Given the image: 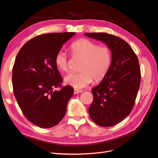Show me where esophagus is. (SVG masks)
Wrapping results in <instances>:
<instances>
[{"instance_id":"34e87169","label":"esophagus","mask_w":158,"mask_h":158,"mask_svg":"<svg viewBox=\"0 0 158 158\" xmlns=\"http://www.w3.org/2000/svg\"><path fill=\"white\" fill-rule=\"evenodd\" d=\"M82 92V90H80V89H74V94H77L81 93Z\"/></svg>"}]
</instances>
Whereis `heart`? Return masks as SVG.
Returning a JSON list of instances; mask_svg holds the SVG:
<instances>
[{
	"label": "heart",
	"mask_w": 158,
	"mask_h": 158,
	"mask_svg": "<svg viewBox=\"0 0 158 158\" xmlns=\"http://www.w3.org/2000/svg\"><path fill=\"white\" fill-rule=\"evenodd\" d=\"M72 54L84 58L78 73L70 72L64 78V82L75 89H82L92 82L102 80L112 64V50L107 46H100L88 39H79L70 46ZM55 64L61 71H67L68 59L66 54L59 51L54 58Z\"/></svg>",
	"instance_id": "obj_1"
}]
</instances>
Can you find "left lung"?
<instances>
[{
	"instance_id": "obj_1",
	"label": "left lung",
	"mask_w": 158,
	"mask_h": 158,
	"mask_svg": "<svg viewBox=\"0 0 158 158\" xmlns=\"http://www.w3.org/2000/svg\"><path fill=\"white\" fill-rule=\"evenodd\" d=\"M84 35L104 42L112 50L109 71L92 89L94 99L89 115L98 125L113 126L128 116L133 108L141 80L138 59L131 46L118 36L105 32Z\"/></svg>"
}]
</instances>
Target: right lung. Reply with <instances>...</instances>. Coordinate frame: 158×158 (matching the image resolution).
Returning <instances> with one entry per match:
<instances>
[{
	"label": "right lung",
	"instance_id": "obj_1",
	"mask_svg": "<svg viewBox=\"0 0 158 158\" xmlns=\"http://www.w3.org/2000/svg\"><path fill=\"white\" fill-rule=\"evenodd\" d=\"M75 32L49 33L37 36L23 46L12 69L15 98L24 116L38 127L49 128L64 116L74 94L70 86L60 87L62 77L54 58Z\"/></svg>",
	"mask_w": 158,
	"mask_h": 158
}]
</instances>
